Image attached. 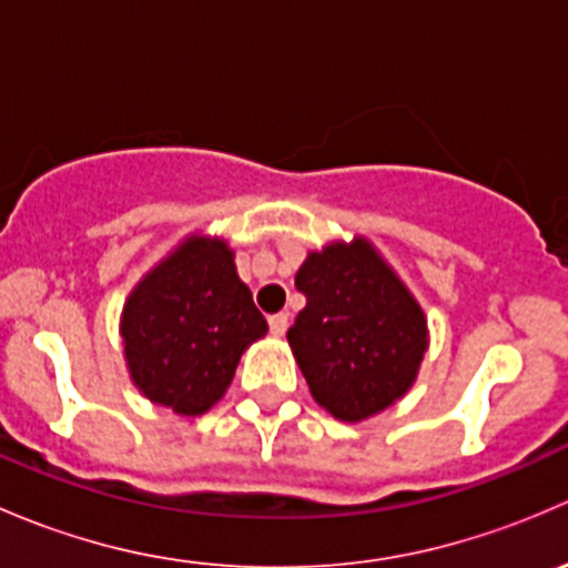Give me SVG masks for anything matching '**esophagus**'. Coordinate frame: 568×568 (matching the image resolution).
I'll list each match as a JSON object with an SVG mask.
<instances>
[{
	"instance_id": "esophagus-1",
	"label": "esophagus",
	"mask_w": 568,
	"mask_h": 568,
	"mask_svg": "<svg viewBox=\"0 0 568 568\" xmlns=\"http://www.w3.org/2000/svg\"><path fill=\"white\" fill-rule=\"evenodd\" d=\"M268 329H272L274 337H283L285 329H288V316H285V313H274V316L268 318Z\"/></svg>"
}]
</instances>
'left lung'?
Here are the masks:
<instances>
[{
	"mask_svg": "<svg viewBox=\"0 0 568 568\" xmlns=\"http://www.w3.org/2000/svg\"><path fill=\"white\" fill-rule=\"evenodd\" d=\"M307 296L288 346L313 400L363 423L412 390L428 352V318L374 242H329L296 268Z\"/></svg>",
	"mask_w": 568,
	"mask_h": 568,
	"instance_id": "obj_1",
	"label": "left lung"
}]
</instances>
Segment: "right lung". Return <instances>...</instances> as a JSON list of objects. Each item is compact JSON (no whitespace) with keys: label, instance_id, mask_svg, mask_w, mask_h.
<instances>
[{"label":"right lung","instance_id":"right-lung-1","mask_svg":"<svg viewBox=\"0 0 568 568\" xmlns=\"http://www.w3.org/2000/svg\"><path fill=\"white\" fill-rule=\"evenodd\" d=\"M268 332L222 236L189 233L142 274L120 313L123 357L151 404L197 417L225 398L239 359Z\"/></svg>","mask_w":568,"mask_h":568}]
</instances>
